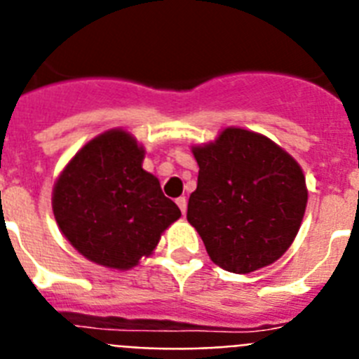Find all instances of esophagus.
Returning a JSON list of instances; mask_svg holds the SVG:
<instances>
[{
    "label": "esophagus",
    "mask_w": 359,
    "mask_h": 359,
    "mask_svg": "<svg viewBox=\"0 0 359 359\" xmlns=\"http://www.w3.org/2000/svg\"><path fill=\"white\" fill-rule=\"evenodd\" d=\"M177 205L180 208V213L186 215V208H188V201H186V197H179L177 198Z\"/></svg>",
    "instance_id": "obj_1"
}]
</instances>
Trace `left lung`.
I'll return each instance as SVG.
<instances>
[{
    "mask_svg": "<svg viewBox=\"0 0 359 359\" xmlns=\"http://www.w3.org/2000/svg\"><path fill=\"white\" fill-rule=\"evenodd\" d=\"M197 189L188 222L218 267L248 274L278 260L300 229L307 186L300 164L278 144L244 128L193 146Z\"/></svg>",
    "mask_w": 359,
    "mask_h": 359,
    "instance_id": "obj_1",
    "label": "left lung"
}]
</instances>
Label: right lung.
<instances>
[{"instance_id":"obj_1","label":"right lung","mask_w":359,"mask_h":359,"mask_svg":"<svg viewBox=\"0 0 359 359\" xmlns=\"http://www.w3.org/2000/svg\"><path fill=\"white\" fill-rule=\"evenodd\" d=\"M144 148L121 128L101 133L67 164L52 193L55 222L90 262L130 269L157 248L180 217L157 177L142 170Z\"/></svg>"}]
</instances>
